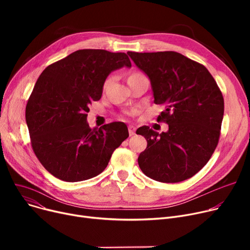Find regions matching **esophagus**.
Returning <instances> with one entry per match:
<instances>
[{
	"instance_id": "obj_1",
	"label": "esophagus",
	"mask_w": 250,
	"mask_h": 250,
	"mask_svg": "<svg viewBox=\"0 0 250 250\" xmlns=\"http://www.w3.org/2000/svg\"><path fill=\"white\" fill-rule=\"evenodd\" d=\"M136 133V127L134 125H128V134L129 136H134Z\"/></svg>"
}]
</instances>
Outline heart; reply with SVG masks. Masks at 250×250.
Masks as SVG:
<instances>
[{
  "label": "heart",
  "mask_w": 250,
  "mask_h": 250,
  "mask_svg": "<svg viewBox=\"0 0 250 250\" xmlns=\"http://www.w3.org/2000/svg\"><path fill=\"white\" fill-rule=\"evenodd\" d=\"M140 76H142V75H141V74H139V73H134V74L130 75L128 78H135V77H140ZM110 80H111V78H108L107 80L104 82V85H103V87H104V88H106V87H107V85L110 83Z\"/></svg>",
  "instance_id": "heart-1"
}]
</instances>
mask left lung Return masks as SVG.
I'll return each mask as SVG.
<instances>
[{
	"label": "left lung",
	"instance_id": "1",
	"mask_svg": "<svg viewBox=\"0 0 250 250\" xmlns=\"http://www.w3.org/2000/svg\"><path fill=\"white\" fill-rule=\"evenodd\" d=\"M127 55L149 78L154 103L165 106L158 121L168 125L161 134L147 125L137 129L147 140L139 166L160 182L188 179L208 163L218 145L224 115L221 91L206 67L178 52Z\"/></svg>",
	"mask_w": 250,
	"mask_h": 250
}]
</instances>
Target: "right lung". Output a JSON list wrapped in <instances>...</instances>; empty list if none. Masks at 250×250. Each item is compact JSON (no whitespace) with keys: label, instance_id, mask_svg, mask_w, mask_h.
Masks as SVG:
<instances>
[{"label":"right lung","instance_id":"right-lung-1","mask_svg":"<svg viewBox=\"0 0 250 250\" xmlns=\"http://www.w3.org/2000/svg\"><path fill=\"white\" fill-rule=\"evenodd\" d=\"M132 63L124 52L80 49L48 65L26 105L32 149L55 177L77 182L106 168L113 151L128 137L125 124L91 128L89 104L101 98L108 75Z\"/></svg>","mask_w":250,"mask_h":250}]
</instances>
